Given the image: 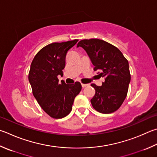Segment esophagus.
Returning a JSON list of instances; mask_svg holds the SVG:
<instances>
[{
	"label": "esophagus",
	"mask_w": 157,
	"mask_h": 157,
	"mask_svg": "<svg viewBox=\"0 0 157 157\" xmlns=\"http://www.w3.org/2000/svg\"><path fill=\"white\" fill-rule=\"evenodd\" d=\"M88 86V84H82V86L83 87V88L86 87V86Z\"/></svg>",
	"instance_id": "esophagus-1"
}]
</instances>
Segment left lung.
I'll list each match as a JSON object with an SVG mask.
<instances>
[{
    "label": "left lung",
    "mask_w": 157,
    "mask_h": 157,
    "mask_svg": "<svg viewBox=\"0 0 157 157\" xmlns=\"http://www.w3.org/2000/svg\"><path fill=\"white\" fill-rule=\"evenodd\" d=\"M79 47L86 51L95 66L94 70H101L99 75L105 78L101 86L91 84L95 90L91 104L101 113L115 112L123 104L128 93L130 82L128 60L117 48L102 40H82L77 45Z\"/></svg>",
    "instance_id": "obj_1"
}]
</instances>
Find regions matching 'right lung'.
I'll list each match as a JSON object with an SVG mask.
<instances>
[{"label": "right lung", "instance_id": "obj_1", "mask_svg": "<svg viewBox=\"0 0 157 157\" xmlns=\"http://www.w3.org/2000/svg\"><path fill=\"white\" fill-rule=\"evenodd\" d=\"M78 40L54 42L38 51L31 62L29 81L33 95L42 109L54 119H61L72 110L74 99L82 89L79 82L59 83L58 76L63 75L67 51Z\"/></svg>", "mask_w": 157, "mask_h": 157}]
</instances>
